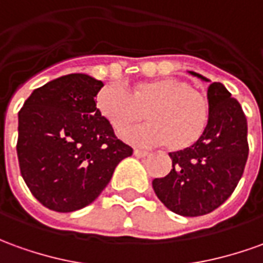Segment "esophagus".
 <instances>
[{"instance_id": "34e87169", "label": "esophagus", "mask_w": 263, "mask_h": 263, "mask_svg": "<svg viewBox=\"0 0 263 263\" xmlns=\"http://www.w3.org/2000/svg\"><path fill=\"white\" fill-rule=\"evenodd\" d=\"M135 156L136 157H146V156L149 155V152L147 150H142V149H135Z\"/></svg>"}]
</instances>
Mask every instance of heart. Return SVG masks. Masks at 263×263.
Returning a JSON list of instances; mask_svg holds the SVG:
<instances>
[{
	"instance_id": "1",
	"label": "heart",
	"mask_w": 263,
	"mask_h": 263,
	"mask_svg": "<svg viewBox=\"0 0 263 263\" xmlns=\"http://www.w3.org/2000/svg\"><path fill=\"white\" fill-rule=\"evenodd\" d=\"M96 106L103 119L117 132L144 117L149 123L123 133L135 144H164L169 150H184L203 136L211 103L202 91L176 77L136 83L132 93L119 83L101 88Z\"/></svg>"
}]
</instances>
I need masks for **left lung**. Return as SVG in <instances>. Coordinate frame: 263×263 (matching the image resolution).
Masks as SVG:
<instances>
[{"label":"left lung","mask_w":263,"mask_h":263,"mask_svg":"<svg viewBox=\"0 0 263 263\" xmlns=\"http://www.w3.org/2000/svg\"><path fill=\"white\" fill-rule=\"evenodd\" d=\"M208 99L211 114L203 136L187 149L169 153L172 170L152 183L160 202L182 216L218 209L238 186L248 160V121L239 101L220 83L209 86Z\"/></svg>","instance_id":"1"}]
</instances>
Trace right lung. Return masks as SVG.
I'll return each instance as SVG.
<instances>
[{
	"mask_svg": "<svg viewBox=\"0 0 263 263\" xmlns=\"http://www.w3.org/2000/svg\"><path fill=\"white\" fill-rule=\"evenodd\" d=\"M104 86L68 74L35 88L18 113L17 155L25 184L45 208L74 212L94 202L133 149L96 106Z\"/></svg>",
	"mask_w": 263,
	"mask_h": 263,
	"instance_id": "obj_1",
	"label": "right lung"
}]
</instances>
